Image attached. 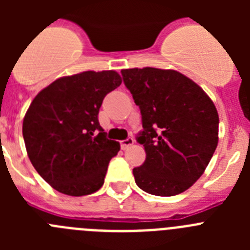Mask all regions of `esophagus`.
Wrapping results in <instances>:
<instances>
[{
    "label": "esophagus",
    "instance_id": "34e87169",
    "mask_svg": "<svg viewBox=\"0 0 250 250\" xmlns=\"http://www.w3.org/2000/svg\"><path fill=\"white\" fill-rule=\"evenodd\" d=\"M134 143H135V140H134V139H132V138H127V139H125V140H121L120 141L121 149H123V150L127 149V147L131 146V145L134 144Z\"/></svg>",
    "mask_w": 250,
    "mask_h": 250
}]
</instances>
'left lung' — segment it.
I'll use <instances>...</instances> for the list:
<instances>
[{"instance_id": "obj_1", "label": "left lung", "mask_w": 250, "mask_h": 250, "mask_svg": "<svg viewBox=\"0 0 250 250\" xmlns=\"http://www.w3.org/2000/svg\"><path fill=\"white\" fill-rule=\"evenodd\" d=\"M126 89L139 106L144 164L132 169L141 190L173 196L204 173L218 145L219 116L200 86L174 70H121Z\"/></svg>"}]
</instances>
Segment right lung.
I'll use <instances>...</instances> for the list:
<instances>
[{"mask_svg": "<svg viewBox=\"0 0 250 250\" xmlns=\"http://www.w3.org/2000/svg\"><path fill=\"white\" fill-rule=\"evenodd\" d=\"M121 83L118 72L85 71L61 77L37 94L23 119L27 155L41 178L60 193L98 191L118 141L99 124L104 98Z\"/></svg>", "mask_w": 250, "mask_h": 250, "instance_id": "obj_1", "label": "right lung"}]
</instances>
